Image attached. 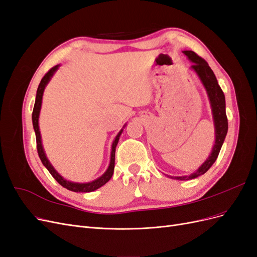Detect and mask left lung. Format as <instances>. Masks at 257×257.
Segmentation results:
<instances>
[{"label":"left lung","mask_w":257,"mask_h":257,"mask_svg":"<svg viewBox=\"0 0 257 257\" xmlns=\"http://www.w3.org/2000/svg\"><path fill=\"white\" fill-rule=\"evenodd\" d=\"M186 58H188L193 65L191 66L192 71L196 74L198 79L206 90L207 96L209 99L210 108H211L213 125H214V145L212 147L211 153L206 161L201 164L195 172H193L189 176H168L169 178L175 180H191L195 179L201 175H204L207 170L213 165L217 155L220 153L221 148L223 146L224 139L226 137L228 130V122L226 116V109H225V96L221 87L217 83L216 77L212 69L210 68L207 62L198 57L197 54L192 50H183L182 51Z\"/></svg>","instance_id":"obj_1"}]
</instances>
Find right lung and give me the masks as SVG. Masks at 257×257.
<instances>
[{
    "label": "right lung",
    "mask_w": 257,
    "mask_h": 257,
    "mask_svg": "<svg viewBox=\"0 0 257 257\" xmlns=\"http://www.w3.org/2000/svg\"><path fill=\"white\" fill-rule=\"evenodd\" d=\"M60 67V64L56 65L54 67H52L50 71L46 74L43 79L41 80L40 85L37 88V92H36V98H35V104H34V108H33V113H32V122H33V127H34V132H35V136H36V144H37V152L38 155H40V159L43 163V165L48 169V172L51 174V176L56 179V180L63 186V188L73 191V192H77V193H89V192H93L97 189H99L100 186H103L104 184H106L108 181L110 180V178L113 175V170H114V155H115V147L118 145V142L120 139V136L123 132V128L126 126V123L124 124L123 127L120 130V132L116 136L114 137L113 142L111 144V152H110V162L109 165H108V168L106 169V172L98 178H96L95 180L90 181V182H74L71 180H67L64 177H62L57 170L52 166V164L50 163V161L48 160L47 155H46V152L44 150L43 147V143H42V135H41V131H40V125H38V120H40V113H41V109H42V102H43V95H44V91L47 87V84L49 83V81L51 80L52 76L56 74V72L58 71Z\"/></svg>",
    "instance_id": "1"
}]
</instances>
